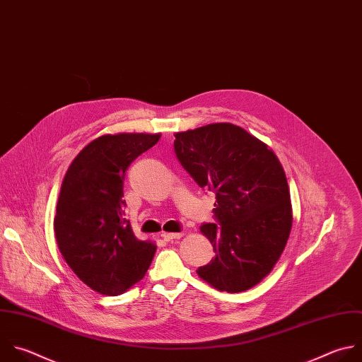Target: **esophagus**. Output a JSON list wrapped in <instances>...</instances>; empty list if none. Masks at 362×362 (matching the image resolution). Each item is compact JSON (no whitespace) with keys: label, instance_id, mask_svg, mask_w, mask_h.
Masks as SVG:
<instances>
[{"label":"esophagus","instance_id":"obj_1","mask_svg":"<svg viewBox=\"0 0 362 362\" xmlns=\"http://www.w3.org/2000/svg\"><path fill=\"white\" fill-rule=\"evenodd\" d=\"M162 235H163V238L166 240V242H172V240L183 237V233L182 231L180 233H163Z\"/></svg>","mask_w":362,"mask_h":362}]
</instances>
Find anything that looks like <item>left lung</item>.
Returning <instances> with one entry per match:
<instances>
[{
  "instance_id": "left-lung-1",
  "label": "left lung",
  "mask_w": 362,
  "mask_h": 362,
  "mask_svg": "<svg viewBox=\"0 0 362 362\" xmlns=\"http://www.w3.org/2000/svg\"><path fill=\"white\" fill-rule=\"evenodd\" d=\"M175 138L182 166L216 194V223L200 227L216 256L197 274L220 291H246L273 270L290 235L293 213L283 166L266 144L231 124Z\"/></svg>"
}]
</instances>
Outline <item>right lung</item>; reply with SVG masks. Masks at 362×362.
<instances>
[{"label": "right lung", "mask_w": 362, "mask_h": 362, "mask_svg": "<svg viewBox=\"0 0 362 362\" xmlns=\"http://www.w3.org/2000/svg\"><path fill=\"white\" fill-rule=\"evenodd\" d=\"M160 135H103L71 163L57 204L54 230L61 255L92 290L119 296L146 274L156 246L139 240L125 218L124 180L131 163Z\"/></svg>", "instance_id": "add662e5"}]
</instances>
